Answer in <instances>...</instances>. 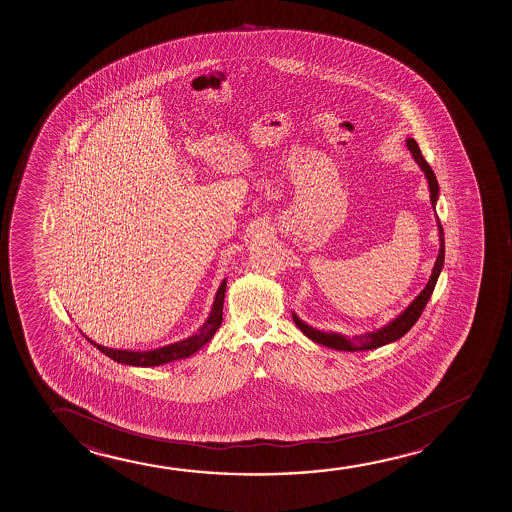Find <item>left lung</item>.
I'll return each instance as SVG.
<instances>
[{
  "mask_svg": "<svg viewBox=\"0 0 512 512\" xmlns=\"http://www.w3.org/2000/svg\"><path fill=\"white\" fill-rule=\"evenodd\" d=\"M407 148L411 150L414 161L418 162L421 171L427 176L428 189H430V201H432V206H434L435 210V203H437V197H439V183H437L434 171L428 166L425 157L421 155L418 143H416L413 138L407 140ZM437 229H439L441 248H439V255H437V260H435V266L434 269H432V274H430L427 287L421 290L420 295L407 306L406 311H402V313H400L395 320L388 323V325L381 327V329L374 330V332H367L364 336L351 337V339L348 336H343V334H336V332H322V330L313 329V327H309L308 323L302 322L301 318L294 313L292 316H294L295 325H297V327L302 330V334H306L311 341L339 351L374 350V348L385 346V344L393 343V341L400 339V337L411 330L414 323L418 322V318H420L421 313H423V309L427 306L430 295L434 292L435 283H437V278H439L442 266H444V231H442L441 220H439V218H437Z\"/></svg>",
  "mask_w": 512,
  "mask_h": 512,
  "instance_id": "left-lung-1",
  "label": "left lung"
}]
</instances>
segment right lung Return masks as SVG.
I'll use <instances>...</instances> for the list:
<instances>
[{
  "label": "right lung",
  "instance_id": "obj_1",
  "mask_svg": "<svg viewBox=\"0 0 512 512\" xmlns=\"http://www.w3.org/2000/svg\"><path fill=\"white\" fill-rule=\"evenodd\" d=\"M225 287H227V280L222 281V285L218 288L210 316L204 322L203 327L199 329V332L194 334V336L183 339V341H178V343L168 344V346H162V348H157V350L133 351L105 348V346L91 341L89 337H87V341H91V344H94L101 353H105L106 357L112 358L113 362L134 365V367H155V365L168 364V362H175V360H180V358L190 357L196 351L201 350L204 344L208 343L211 337L215 336L218 327L222 325Z\"/></svg>",
  "mask_w": 512,
  "mask_h": 512
}]
</instances>
